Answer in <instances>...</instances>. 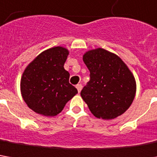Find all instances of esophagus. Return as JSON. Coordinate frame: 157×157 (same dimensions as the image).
Listing matches in <instances>:
<instances>
[{
	"label": "esophagus",
	"instance_id": "esophagus-1",
	"mask_svg": "<svg viewBox=\"0 0 157 157\" xmlns=\"http://www.w3.org/2000/svg\"><path fill=\"white\" fill-rule=\"evenodd\" d=\"M76 88L77 90H78V93H79L81 91V90H82V85H81V84H78L76 86Z\"/></svg>",
	"mask_w": 157,
	"mask_h": 157
}]
</instances>
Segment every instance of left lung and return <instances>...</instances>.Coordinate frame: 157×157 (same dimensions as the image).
Segmentation results:
<instances>
[{
    "label": "left lung",
    "instance_id": "8db88e82",
    "mask_svg": "<svg viewBox=\"0 0 157 157\" xmlns=\"http://www.w3.org/2000/svg\"><path fill=\"white\" fill-rule=\"evenodd\" d=\"M83 60L91 78L80 95L91 113L104 120L124 114L136 91V79L129 67L120 57L100 47L86 52Z\"/></svg>",
    "mask_w": 157,
    "mask_h": 157
}]
</instances>
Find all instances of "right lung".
Wrapping results in <instances>:
<instances>
[{
  "instance_id": "add662e5",
  "label": "right lung",
  "mask_w": 157,
  "mask_h": 157,
  "mask_svg": "<svg viewBox=\"0 0 157 157\" xmlns=\"http://www.w3.org/2000/svg\"><path fill=\"white\" fill-rule=\"evenodd\" d=\"M69 51L63 47L45 50L26 67L21 79V92L27 106L38 114L54 117L78 93L69 83L64 68Z\"/></svg>"
}]
</instances>
